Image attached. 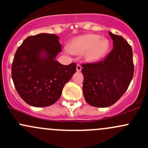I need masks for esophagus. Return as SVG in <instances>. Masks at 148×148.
<instances>
[{
  "label": "esophagus",
  "instance_id": "34e87169",
  "mask_svg": "<svg viewBox=\"0 0 148 148\" xmlns=\"http://www.w3.org/2000/svg\"><path fill=\"white\" fill-rule=\"evenodd\" d=\"M82 66H81L79 64H77V71H79H79H82Z\"/></svg>",
  "mask_w": 148,
  "mask_h": 148
}]
</instances>
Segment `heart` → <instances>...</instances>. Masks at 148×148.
Instances as JSON below:
<instances>
[{
    "label": "heart",
    "instance_id": "obj_1",
    "mask_svg": "<svg viewBox=\"0 0 148 148\" xmlns=\"http://www.w3.org/2000/svg\"><path fill=\"white\" fill-rule=\"evenodd\" d=\"M109 42L96 34H84L73 39L67 52L82 55L86 61L96 62L103 58L109 49Z\"/></svg>",
    "mask_w": 148,
    "mask_h": 148
}]
</instances>
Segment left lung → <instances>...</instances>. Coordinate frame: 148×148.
<instances>
[{
	"instance_id": "1",
	"label": "left lung",
	"mask_w": 148,
	"mask_h": 148,
	"mask_svg": "<svg viewBox=\"0 0 148 148\" xmlns=\"http://www.w3.org/2000/svg\"><path fill=\"white\" fill-rule=\"evenodd\" d=\"M109 32L113 49L101 61L82 64L86 101L99 108L108 107L126 91L134 74L131 46L120 35Z\"/></svg>"
}]
</instances>
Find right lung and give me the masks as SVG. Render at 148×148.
Wrapping results in <instances>:
<instances>
[{
	"instance_id": "1",
	"label": "right lung",
	"mask_w": 148,
	"mask_h": 148,
	"mask_svg": "<svg viewBox=\"0 0 148 148\" xmlns=\"http://www.w3.org/2000/svg\"><path fill=\"white\" fill-rule=\"evenodd\" d=\"M62 45L54 34L27 37L17 49L12 64V79L20 96L35 107H47L60 99L65 84L77 70L76 63L56 61Z\"/></svg>"
}]
</instances>
